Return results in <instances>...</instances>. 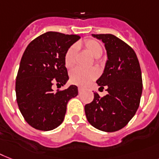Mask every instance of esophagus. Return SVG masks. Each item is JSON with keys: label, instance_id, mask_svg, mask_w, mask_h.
I'll return each mask as SVG.
<instances>
[{"label": "esophagus", "instance_id": "1", "mask_svg": "<svg viewBox=\"0 0 159 159\" xmlns=\"http://www.w3.org/2000/svg\"><path fill=\"white\" fill-rule=\"evenodd\" d=\"M83 87H81V86H79V87H78V91H79V92H82V91H83Z\"/></svg>", "mask_w": 159, "mask_h": 159}]
</instances>
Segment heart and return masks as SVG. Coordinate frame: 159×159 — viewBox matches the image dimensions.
<instances>
[{
	"label": "heart",
	"instance_id": "1",
	"mask_svg": "<svg viewBox=\"0 0 159 159\" xmlns=\"http://www.w3.org/2000/svg\"><path fill=\"white\" fill-rule=\"evenodd\" d=\"M85 48L94 57H100L103 53V49L100 43L95 39L85 40L82 42ZM77 46H72L67 50L64 55V64L66 68L73 67L76 61ZM98 77V71L94 68H76L71 72L70 79L73 83L78 86H86Z\"/></svg>",
	"mask_w": 159,
	"mask_h": 159
}]
</instances>
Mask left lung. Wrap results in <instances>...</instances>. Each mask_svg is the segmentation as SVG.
Masks as SVG:
<instances>
[{
    "mask_svg": "<svg viewBox=\"0 0 159 159\" xmlns=\"http://www.w3.org/2000/svg\"><path fill=\"white\" fill-rule=\"evenodd\" d=\"M102 40L108 55L104 73L96 81L108 94L85 105L91 126L100 131L113 132L123 128L133 117L142 94L141 70L136 54L131 46L113 34H92Z\"/></svg>",
    "mask_w": 159,
    "mask_h": 159,
    "instance_id": "left-lung-1",
    "label": "left lung"
}]
</instances>
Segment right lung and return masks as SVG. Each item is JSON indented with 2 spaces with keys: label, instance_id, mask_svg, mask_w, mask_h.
Segmentation results:
<instances>
[{
  "label": "right lung",
  "instance_id": "1",
  "mask_svg": "<svg viewBox=\"0 0 159 159\" xmlns=\"http://www.w3.org/2000/svg\"><path fill=\"white\" fill-rule=\"evenodd\" d=\"M80 37L47 32L33 40L24 50L15 82L16 100L24 118L33 128L50 131L59 126L68 100L78 94L74 85L56 92L52 86H64L68 81L64 55Z\"/></svg>",
  "mask_w": 159,
  "mask_h": 159
}]
</instances>
